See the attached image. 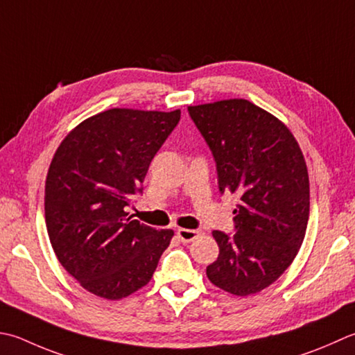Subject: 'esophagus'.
<instances>
[{
  "mask_svg": "<svg viewBox=\"0 0 355 355\" xmlns=\"http://www.w3.org/2000/svg\"><path fill=\"white\" fill-rule=\"evenodd\" d=\"M177 235L183 243H189V241H193L196 239L201 237L203 232H201L200 229H183L182 227V229H178V231H177Z\"/></svg>",
  "mask_w": 355,
  "mask_h": 355,
  "instance_id": "obj_1",
  "label": "esophagus"
}]
</instances>
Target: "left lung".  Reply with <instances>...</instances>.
<instances>
[{
    "instance_id": "left-lung-1",
    "label": "left lung",
    "mask_w": 355,
    "mask_h": 355,
    "mask_svg": "<svg viewBox=\"0 0 355 355\" xmlns=\"http://www.w3.org/2000/svg\"><path fill=\"white\" fill-rule=\"evenodd\" d=\"M217 163L220 192L240 198L234 235L214 231L215 286L239 297L260 293L286 270L306 234L309 175L293 132L243 98L189 106Z\"/></svg>"
}]
</instances>
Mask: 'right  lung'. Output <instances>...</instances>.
I'll return each instance as SVG.
<instances>
[{
    "instance_id": "right-lung-1",
    "label": "right lung",
    "mask_w": 355,
    "mask_h": 355,
    "mask_svg": "<svg viewBox=\"0 0 355 355\" xmlns=\"http://www.w3.org/2000/svg\"><path fill=\"white\" fill-rule=\"evenodd\" d=\"M180 114L104 110L73 128L55 152L44 189L47 234L61 266L90 294H134L169 246L172 229L157 231L128 209Z\"/></svg>"
}]
</instances>
